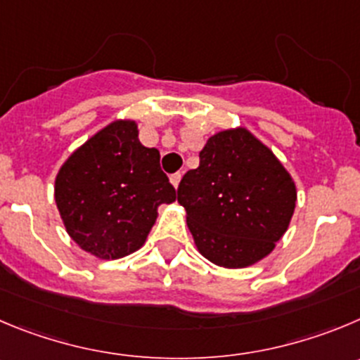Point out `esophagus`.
<instances>
[{
    "mask_svg": "<svg viewBox=\"0 0 360 360\" xmlns=\"http://www.w3.org/2000/svg\"><path fill=\"white\" fill-rule=\"evenodd\" d=\"M181 172H176V174H172V176H170V183L174 184V188H177L179 186V183H181Z\"/></svg>",
    "mask_w": 360,
    "mask_h": 360,
    "instance_id": "esophagus-1",
    "label": "esophagus"
}]
</instances>
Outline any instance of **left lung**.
I'll return each instance as SVG.
<instances>
[{"mask_svg": "<svg viewBox=\"0 0 360 360\" xmlns=\"http://www.w3.org/2000/svg\"><path fill=\"white\" fill-rule=\"evenodd\" d=\"M199 158L177 188L197 250L231 270L259 263L290 227L297 204L293 177L243 126L211 134Z\"/></svg>", "mask_w": 360, "mask_h": 360, "instance_id": "obj_1", "label": "left lung"}]
</instances>
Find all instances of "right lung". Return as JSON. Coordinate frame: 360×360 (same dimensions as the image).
<instances>
[{
	"label": "right lung",
	"instance_id": "1",
	"mask_svg": "<svg viewBox=\"0 0 360 360\" xmlns=\"http://www.w3.org/2000/svg\"><path fill=\"white\" fill-rule=\"evenodd\" d=\"M174 200L160 150L142 146L133 119H117L92 134L55 177V202L67 234L103 261L143 247L158 207Z\"/></svg>",
	"mask_w": 360,
	"mask_h": 360
}]
</instances>
